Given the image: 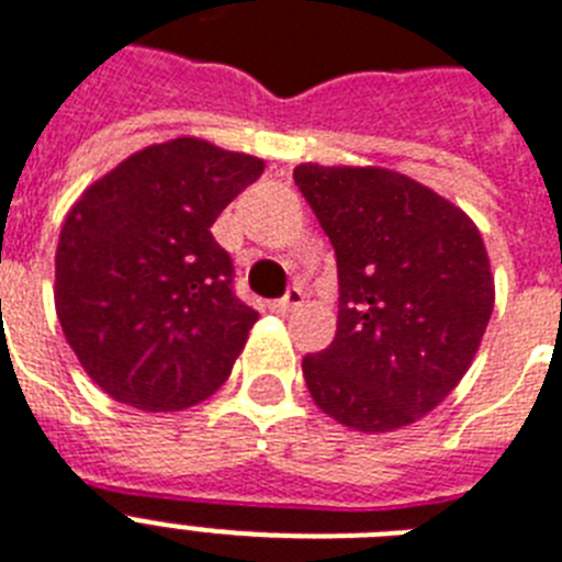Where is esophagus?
I'll list each match as a JSON object with an SVG mask.
<instances>
[{
	"instance_id": "1",
	"label": "esophagus",
	"mask_w": 562,
	"mask_h": 562,
	"mask_svg": "<svg viewBox=\"0 0 562 562\" xmlns=\"http://www.w3.org/2000/svg\"><path fill=\"white\" fill-rule=\"evenodd\" d=\"M304 304V292H301V286H292V290H286L284 299H278L272 307L278 310V313H290V310L301 307Z\"/></svg>"
}]
</instances>
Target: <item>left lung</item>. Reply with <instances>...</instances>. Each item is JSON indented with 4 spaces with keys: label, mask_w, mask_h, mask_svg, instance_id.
I'll use <instances>...</instances> for the list:
<instances>
[{
    "label": "left lung",
    "mask_w": 562,
    "mask_h": 562,
    "mask_svg": "<svg viewBox=\"0 0 562 562\" xmlns=\"http://www.w3.org/2000/svg\"><path fill=\"white\" fill-rule=\"evenodd\" d=\"M338 263V330L301 361L324 414L387 434L430 414L474 361L494 310L476 224L434 189L382 166L292 171Z\"/></svg>",
    "instance_id": "8db88e82"
}]
</instances>
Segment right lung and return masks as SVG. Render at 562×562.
<instances>
[{"label": "right lung", "mask_w": 562, "mask_h": 562, "mask_svg": "<svg viewBox=\"0 0 562 562\" xmlns=\"http://www.w3.org/2000/svg\"><path fill=\"white\" fill-rule=\"evenodd\" d=\"M263 160L198 137L155 143L94 180L65 217L54 304L111 398L183 411L229 379L258 313L232 292L212 224Z\"/></svg>", "instance_id": "obj_1"}]
</instances>
